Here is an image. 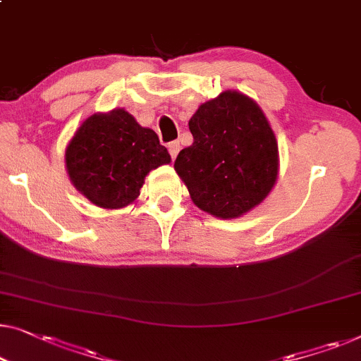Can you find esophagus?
I'll return each mask as SVG.
<instances>
[{
    "label": "esophagus",
    "instance_id": "esophagus-1",
    "mask_svg": "<svg viewBox=\"0 0 361 361\" xmlns=\"http://www.w3.org/2000/svg\"><path fill=\"white\" fill-rule=\"evenodd\" d=\"M168 149H169L171 158L174 159L176 156H177V153H179V149H180V143H179V142H171V143L168 145Z\"/></svg>",
    "mask_w": 361,
    "mask_h": 361
}]
</instances>
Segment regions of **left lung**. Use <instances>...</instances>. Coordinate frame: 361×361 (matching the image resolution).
<instances>
[{
    "label": "left lung",
    "mask_w": 361,
    "mask_h": 361,
    "mask_svg": "<svg viewBox=\"0 0 361 361\" xmlns=\"http://www.w3.org/2000/svg\"><path fill=\"white\" fill-rule=\"evenodd\" d=\"M193 143L174 169L200 210L238 218L259 205L279 172V146L252 99L226 91L202 104L189 122Z\"/></svg>",
    "instance_id": "8db88e82"
}]
</instances>
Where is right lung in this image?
I'll return each instance as SVG.
<instances>
[{
  "label": "right lung",
  "mask_w": 361,
  "mask_h": 361,
  "mask_svg": "<svg viewBox=\"0 0 361 361\" xmlns=\"http://www.w3.org/2000/svg\"><path fill=\"white\" fill-rule=\"evenodd\" d=\"M73 185L102 208H122L140 195L151 169L171 163L158 135L123 109L86 118L66 148Z\"/></svg>",
  "instance_id": "1"
}]
</instances>
